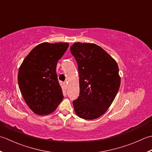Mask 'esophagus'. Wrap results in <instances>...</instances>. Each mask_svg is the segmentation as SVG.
I'll return each mask as SVG.
<instances>
[{
  "mask_svg": "<svg viewBox=\"0 0 152 152\" xmlns=\"http://www.w3.org/2000/svg\"><path fill=\"white\" fill-rule=\"evenodd\" d=\"M63 85H64V88H65V90H66V88H67V82H64Z\"/></svg>",
  "mask_w": 152,
  "mask_h": 152,
  "instance_id": "esophagus-1",
  "label": "esophagus"
}]
</instances>
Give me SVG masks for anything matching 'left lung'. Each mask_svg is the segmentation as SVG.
Returning <instances> with one entry per match:
<instances>
[{
    "label": "left lung",
    "mask_w": 152,
    "mask_h": 152,
    "mask_svg": "<svg viewBox=\"0 0 152 152\" xmlns=\"http://www.w3.org/2000/svg\"><path fill=\"white\" fill-rule=\"evenodd\" d=\"M71 53L79 75V96L73 101L77 116L92 120L103 115L115 99L121 83L116 61L93 43L75 42Z\"/></svg>",
    "instance_id": "left-lung-1"
}]
</instances>
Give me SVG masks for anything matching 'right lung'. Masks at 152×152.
I'll use <instances>...</instances> for the list:
<instances>
[{"label": "right lung", "instance_id": "add662e5", "mask_svg": "<svg viewBox=\"0 0 152 152\" xmlns=\"http://www.w3.org/2000/svg\"><path fill=\"white\" fill-rule=\"evenodd\" d=\"M68 46L66 42L41 43L29 52L20 67L19 88L27 106L37 115L53 112L63 100L56 66Z\"/></svg>", "mask_w": 152, "mask_h": 152}]
</instances>
